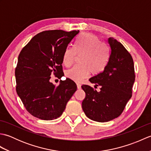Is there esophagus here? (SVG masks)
<instances>
[{
    "mask_svg": "<svg viewBox=\"0 0 151 151\" xmlns=\"http://www.w3.org/2000/svg\"><path fill=\"white\" fill-rule=\"evenodd\" d=\"M76 86H77V89H80L81 88V85L80 84H78H78H76Z\"/></svg>",
    "mask_w": 151,
    "mask_h": 151,
    "instance_id": "1",
    "label": "esophagus"
}]
</instances>
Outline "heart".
<instances>
[{"instance_id":"obj_1","label":"heart","mask_w":151,"mask_h":151,"mask_svg":"<svg viewBox=\"0 0 151 151\" xmlns=\"http://www.w3.org/2000/svg\"><path fill=\"white\" fill-rule=\"evenodd\" d=\"M76 55L82 56L80 59L81 65L75 66L66 71L67 78L79 82L87 78L90 72L98 75L105 68L108 62L109 51L104 43L94 34L85 33L81 35L76 41L75 49L67 47L63 52V63L70 66Z\"/></svg>"}]
</instances>
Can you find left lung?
Instances as JSON below:
<instances>
[{"mask_svg":"<svg viewBox=\"0 0 151 151\" xmlns=\"http://www.w3.org/2000/svg\"><path fill=\"white\" fill-rule=\"evenodd\" d=\"M108 62L103 71L89 78V82L101 86L97 91L88 85L82 86L86 97L82 107L90 119L104 123L122 114L132 97L135 81L134 62L130 54L114 37H109Z\"/></svg>","mask_w":151,"mask_h":151,"instance_id":"obj_1","label":"left lung"}]
</instances>
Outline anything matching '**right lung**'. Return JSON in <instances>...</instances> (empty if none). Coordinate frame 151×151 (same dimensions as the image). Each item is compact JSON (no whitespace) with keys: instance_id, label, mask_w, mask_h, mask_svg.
I'll return each instance as SVG.
<instances>
[{"instance_id":"add662e5","label":"right lung","mask_w":151,"mask_h":151,"mask_svg":"<svg viewBox=\"0 0 151 151\" xmlns=\"http://www.w3.org/2000/svg\"><path fill=\"white\" fill-rule=\"evenodd\" d=\"M79 30L43 31L36 35L21 51L15 69L16 91L25 108L33 116L52 120L61 116L76 91L72 80L50 82L52 73L62 74L63 55Z\"/></svg>"}]
</instances>
